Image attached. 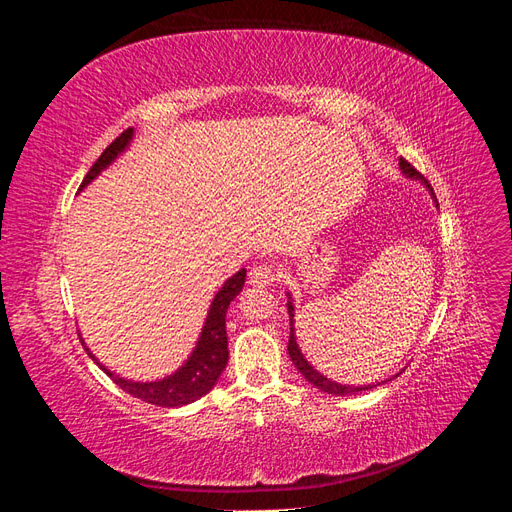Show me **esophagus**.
<instances>
[{"instance_id":"obj_1","label":"esophagus","mask_w":512,"mask_h":512,"mask_svg":"<svg viewBox=\"0 0 512 512\" xmlns=\"http://www.w3.org/2000/svg\"><path fill=\"white\" fill-rule=\"evenodd\" d=\"M275 280H277V273L273 265H267V262H258V265H254L250 271V284L254 286H271Z\"/></svg>"}]
</instances>
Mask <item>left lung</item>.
Listing matches in <instances>:
<instances>
[{
    "mask_svg": "<svg viewBox=\"0 0 512 512\" xmlns=\"http://www.w3.org/2000/svg\"><path fill=\"white\" fill-rule=\"evenodd\" d=\"M399 166H401V170H404V175L406 177H416V179H421V175H418V170L410 164V162H406L404 158H399ZM423 181V179H421ZM425 185H427V190L431 192V196H433V190H431V185L427 183V181H423ZM436 198V196H433ZM438 203V200H436ZM288 316H290V339H288V354H290V359H292V363H294V367H297L301 374L305 376V380L307 382H312L316 389H320V391H324V393H329V395H352V393H361V391H367V389H371V384H365V386H346V384H337V382H333V380H329V378H324L318 369H314L312 365L307 363V359L303 356V352L299 350V344H297V337H294V305H292V301H290V292H288ZM380 384V382H378ZM376 386V384H374Z\"/></svg>",
    "mask_w": 512,
    "mask_h": 512,
    "instance_id": "1",
    "label": "left lung"
}]
</instances>
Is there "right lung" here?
Instances as JSON below:
<instances>
[{"label": "right lung", "mask_w": 512, "mask_h": 512, "mask_svg": "<svg viewBox=\"0 0 512 512\" xmlns=\"http://www.w3.org/2000/svg\"><path fill=\"white\" fill-rule=\"evenodd\" d=\"M132 136H134V130L128 128L126 132H121L115 138V141L102 151V156L96 160V164L91 166L89 173L85 175V179L81 183V190L85 188V185L94 181L108 164H113L119 153L128 149ZM243 284H245V269H241L239 273L228 277L224 286L218 290V294H215L213 301H211L205 327H203V331H200L196 348L188 356V361H185L175 371V374H170L162 380L132 382V380H126V378H119L117 374H113L111 369H106L94 354L89 352V348L83 342V337H81V344L85 346V350H87L91 359L96 361V365H100V369L106 371V376L113 378V382L119 386V389L130 393L132 397H138L141 401H147V404L162 406V408L188 406V404H192V401L200 399L213 389L215 382H218V378L222 376V371L228 363L226 312H228L230 301L241 292Z\"/></svg>", "instance_id": "add662e5"}]
</instances>
